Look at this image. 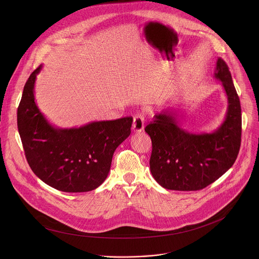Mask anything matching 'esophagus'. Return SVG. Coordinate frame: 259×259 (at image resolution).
<instances>
[{
  "mask_svg": "<svg viewBox=\"0 0 259 259\" xmlns=\"http://www.w3.org/2000/svg\"><path fill=\"white\" fill-rule=\"evenodd\" d=\"M145 116L143 113H137L134 116V121H133V131L136 133L142 132L145 127Z\"/></svg>",
  "mask_w": 259,
  "mask_h": 259,
  "instance_id": "34e87169",
  "label": "esophagus"
}]
</instances>
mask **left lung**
Masks as SVG:
<instances>
[{
  "instance_id": "obj_1",
  "label": "left lung",
  "mask_w": 259,
  "mask_h": 259,
  "mask_svg": "<svg viewBox=\"0 0 259 259\" xmlns=\"http://www.w3.org/2000/svg\"><path fill=\"white\" fill-rule=\"evenodd\" d=\"M214 77L222 81L228 102L225 118L214 132L193 134L185 131L172 107L155 114L145 128L152 144L151 175L166 189H202L224 175L237 157L241 142V108L231 74L222 58L218 59Z\"/></svg>"
}]
</instances>
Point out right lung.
Masks as SVG:
<instances>
[{"label": "right lung", "instance_id": "right-lung-1", "mask_svg": "<svg viewBox=\"0 0 259 259\" xmlns=\"http://www.w3.org/2000/svg\"><path fill=\"white\" fill-rule=\"evenodd\" d=\"M41 66L28 78L18 108V130L28 163L37 178L58 190L85 192L107 179L115 148L131 135L133 117L89 122L79 127L51 124L35 102Z\"/></svg>", "mask_w": 259, "mask_h": 259}]
</instances>
